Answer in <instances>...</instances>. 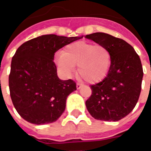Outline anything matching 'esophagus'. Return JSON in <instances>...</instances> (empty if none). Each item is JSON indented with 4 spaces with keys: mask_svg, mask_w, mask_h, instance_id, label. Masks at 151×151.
I'll list each match as a JSON object with an SVG mask.
<instances>
[{
    "mask_svg": "<svg viewBox=\"0 0 151 151\" xmlns=\"http://www.w3.org/2000/svg\"><path fill=\"white\" fill-rule=\"evenodd\" d=\"M82 87V84H80V83H77V89L79 90V89H81Z\"/></svg>",
    "mask_w": 151,
    "mask_h": 151,
    "instance_id": "esophagus-1",
    "label": "esophagus"
}]
</instances>
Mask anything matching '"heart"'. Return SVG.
Returning a JSON list of instances; mask_svg holds the SVG:
<instances>
[{"label": "heart", "instance_id": "heart-1", "mask_svg": "<svg viewBox=\"0 0 151 151\" xmlns=\"http://www.w3.org/2000/svg\"><path fill=\"white\" fill-rule=\"evenodd\" d=\"M111 55L108 47L86 42H75L65 47L61 55L56 58L57 68L70 78L78 66V73L89 82L102 81L108 74Z\"/></svg>", "mask_w": 151, "mask_h": 151}]
</instances>
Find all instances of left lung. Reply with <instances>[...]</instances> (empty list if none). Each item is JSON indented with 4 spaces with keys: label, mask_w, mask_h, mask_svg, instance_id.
Segmentation results:
<instances>
[{
    "label": "left lung",
    "mask_w": 151,
    "mask_h": 151,
    "mask_svg": "<svg viewBox=\"0 0 151 151\" xmlns=\"http://www.w3.org/2000/svg\"><path fill=\"white\" fill-rule=\"evenodd\" d=\"M85 37L108 47L111 55L105 78L91 86L86 108L96 120L118 121L133 111L139 99L143 78L140 57L130 44L110 35L96 32Z\"/></svg>",
    "instance_id": "8db88e82"
}]
</instances>
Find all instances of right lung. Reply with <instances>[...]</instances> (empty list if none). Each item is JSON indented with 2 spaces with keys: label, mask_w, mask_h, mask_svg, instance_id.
<instances>
[{
  "label": "right lung",
  "mask_w": 151,
  "mask_h": 151,
  "mask_svg": "<svg viewBox=\"0 0 151 151\" xmlns=\"http://www.w3.org/2000/svg\"><path fill=\"white\" fill-rule=\"evenodd\" d=\"M82 37L44 35L17 49L12 58L9 86L13 104L25 120L35 124L52 123L65 111L67 97L77 87L71 79L58 78L54 55Z\"/></svg>",
  "instance_id": "right-lung-1"
}]
</instances>
